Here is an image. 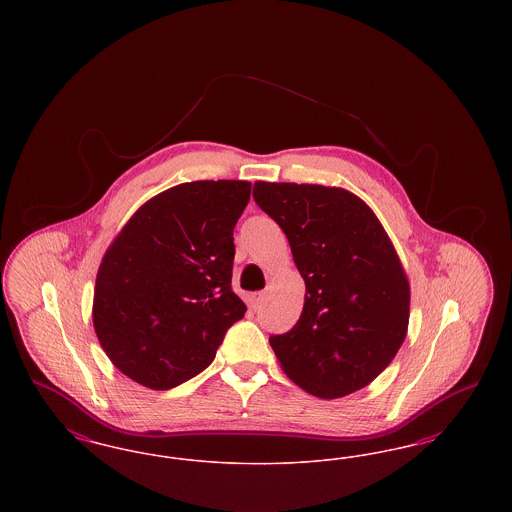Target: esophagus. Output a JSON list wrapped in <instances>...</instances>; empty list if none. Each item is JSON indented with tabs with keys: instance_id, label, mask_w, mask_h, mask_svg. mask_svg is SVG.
I'll return each instance as SVG.
<instances>
[{
	"instance_id": "esophagus-1",
	"label": "esophagus",
	"mask_w": 512,
	"mask_h": 512,
	"mask_svg": "<svg viewBox=\"0 0 512 512\" xmlns=\"http://www.w3.org/2000/svg\"><path fill=\"white\" fill-rule=\"evenodd\" d=\"M263 299H265V293H253V295H251V307H253V309H259V307L263 305Z\"/></svg>"
}]
</instances>
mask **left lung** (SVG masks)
Returning a JSON list of instances; mask_svg holds the SVG:
<instances>
[{"label":"left lung","mask_w":512,"mask_h":512,"mask_svg":"<svg viewBox=\"0 0 512 512\" xmlns=\"http://www.w3.org/2000/svg\"><path fill=\"white\" fill-rule=\"evenodd\" d=\"M305 280L303 313L270 345L301 390L338 399L368 386L407 336L411 284L388 232L359 195L320 184L255 182Z\"/></svg>","instance_id":"1"}]
</instances>
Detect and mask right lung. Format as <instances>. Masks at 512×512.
Here are the masks:
<instances>
[{
  "label": "right lung",
  "mask_w": 512,
  "mask_h": 512,
  "mask_svg": "<svg viewBox=\"0 0 512 512\" xmlns=\"http://www.w3.org/2000/svg\"><path fill=\"white\" fill-rule=\"evenodd\" d=\"M245 180H195L146 201L107 247L92 320L111 363L149 390H171L213 363L247 307L232 292L234 226Z\"/></svg>",
  "instance_id": "add662e5"
}]
</instances>
